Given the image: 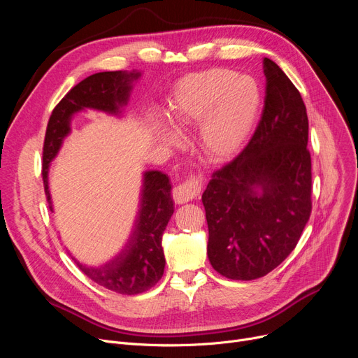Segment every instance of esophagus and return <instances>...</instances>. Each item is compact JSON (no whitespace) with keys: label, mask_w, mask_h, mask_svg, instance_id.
Returning a JSON list of instances; mask_svg holds the SVG:
<instances>
[{"label":"esophagus","mask_w":358,"mask_h":358,"mask_svg":"<svg viewBox=\"0 0 358 358\" xmlns=\"http://www.w3.org/2000/svg\"><path fill=\"white\" fill-rule=\"evenodd\" d=\"M201 192V180L197 176H190L184 182L173 189V199L177 204H182L196 199Z\"/></svg>","instance_id":"obj_1"}]
</instances>
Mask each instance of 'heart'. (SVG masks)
I'll list each match as a JSON object with an SVG mask.
<instances>
[{
    "mask_svg": "<svg viewBox=\"0 0 358 358\" xmlns=\"http://www.w3.org/2000/svg\"><path fill=\"white\" fill-rule=\"evenodd\" d=\"M259 107V90L250 77L228 69H210L184 78L169 101L168 117L177 130H187L206 117L200 129L203 152L227 158L250 135ZM174 141L171 135H165Z\"/></svg>",
    "mask_w": 358,
    "mask_h": 358,
    "instance_id": "b5f03b06",
    "label": "heart"
}]
</instances>
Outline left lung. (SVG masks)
Here are the masks:
<instances>
[{"mask_svg":"<svg viewBox=\"0 0 358 358\" xmlns=\"http://www.w3.org/2000/svg\"><path fill=\"white\" fill-rule=\"evenodd\" d=\"M262 65L266 97L254 135L201 196L209 261L232 280H255L280 266L312 212L306 106L275 62L264 58Z\"/></svg>","mask_w":358,"mask_h":358,"instance_id":"8db88e82","label":"left lung"}]
</instances>
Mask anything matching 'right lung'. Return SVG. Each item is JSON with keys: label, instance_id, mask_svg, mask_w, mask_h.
I'll use <instances>...</instances> for the list:
<instances>
[{"label": "right lung", "instance_id": "obj_1", "mask_svg": "<svg viewBox=\"0 0 358 358\" xmlns=\"http://www.w3.org/2000/svg\"><path fill=\"white\" fill-rule=\"evenodd\" d=\"M138 77L139 72L108 71L92 73L71 88L55 106L46 127L42 161V177L49 209H52V201L48 169L50 161L58 154L62 139L69 134L71 116L85 107L119 113V108L127 101L130 83ZM173 213L174 203L168 177L159 171H148L143 174L141 208L135 228L124 248L100 267H87L75 262L94 283L111 292L120 294L146 292L154 287L164 274L165 258L161 241Z\"/></svg>", "mask_w": 358, "mask_h": 358}]
</instances>
